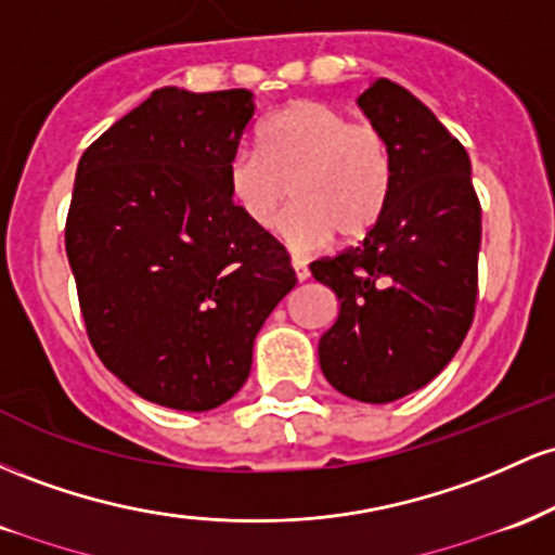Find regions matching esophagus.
<instances>
[{
    "instance_id": "obj_1",
    "label": "esophagus",
    "mask_w": 555,
    "mask_h": 555,
    "mask_svg": "<svg viewBox=\"0 0 555 555\" xmlns=\"http://www.w3.org/2000/svg\"><path fill=\"white\" fill-rule=\"evenodd\" d=\"M291 267H294L298 283H304V280H309V267H307V261H304V259H294V261H291Z\"/></svg>"
}]
</instances>
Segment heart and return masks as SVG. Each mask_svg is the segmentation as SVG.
<instances>
[{
    "mask_svg": "<svg viewBox=\"0 0 555 555\" xmlns=\"http://www.w3.org/2000/svg\"><path fill=\"white\" fill-rule=\"evenodd\" d=\"M230 202L254 228L278 222L294 194L280 238L294 254L322 251L344 235L359 241L383 220L396 185L388 135L372 122H353L325 102L278 109L259 130V152L238 149L225 165Z\"/></svg>",
    "mask_w": 555,
    "mask_h": 555,
    "instance_id": "obj_1",
    "label": "heart"
}]
</instances>
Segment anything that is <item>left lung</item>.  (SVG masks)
<instances>
[{
	"instance_id": "left-lung-1",
	"label": "left lung",
	"mask_w": 555,
	"mask_h": 555,
	"mask_svg": "<svg viewBox=\"0 0 555 555\" xmlns=\"http://www.w3.org/2000/svg\"><path fill=\"white\" fill-rule=\"evenodd\" d=\"M357 102L393 149V196L361 246L309 270L340 304L320 338L327 383L390 403L438 377L469 333L482 211L469 154L412 91L377 78Z\"/></svg>"
}]
</instances>
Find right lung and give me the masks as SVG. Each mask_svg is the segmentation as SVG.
Listing matches in <instances>:
<instances>
[{
  "mask_svg": "<svg viewBox=\"0 0 555 555\" xmlns=\"http://www.w3.org/2000/svg\"><path fill=\"white\" fill-rule=\"evenodd\" d=\"M248 89L165 86L78 162L65 248L89 340L133 393L209 412L244 388L254 338L296 285L291 257L230 202Z\"/></svg>",
  "mask_w": 555,
  "mask_h": 555,
  "instance_id": "right-lung-1",
  "label": "right lung"
}]
</instances>
